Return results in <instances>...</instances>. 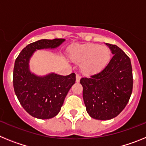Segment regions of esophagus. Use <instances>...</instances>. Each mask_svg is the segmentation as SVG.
I'll return each mask as SVG.
<instances>
[{
	"mask_svg": "<svg viewBox=\"0 0 146 146\" xmlns=\"http://www.w3.org/2000/svg\"><path fill=\"white\" fill-rule=\"evenodd\" d=\"M80 79H81L80 76L79 74H77V75H76V82H79L80 80Z\"/></svg>",
	"mask_w": 146,
	"mask_h": 146,
	"instance_id": "obj_1",
	"label": "esophagus"
}]
</instances>
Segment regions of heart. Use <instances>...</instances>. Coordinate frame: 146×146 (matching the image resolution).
<instances>
[{"instance_id": "heart-1", "label": "heart", "mask_w": 146, "mask_h": 146, "mask_svg": "<svg viewBox=\"0 0 146 146\" xmlns=\"http://www.w3.org/2000/svg\"><path fill=\"white\" fill-rule=\"evenodd\" d=\"M70 56L74 61L81 63L80 69L83 74L92 75L106 68L111 58V51L107 46L89 43L73 47Z\"/></svg>"}]
</instances>
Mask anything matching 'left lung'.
I'll return each mask as SVG.
<instances>
[{
    "label": "left lung",
    "mask_w": 146,
    "mask_h": 146,
    "mask_svg": "<svg viewBox=\"0 0 146 146\" xmlns=\"http://www.w3.org/2000/svg\"><path fill=\"white\" fill-rule=\"evenodd\" d=\"M113 55L106 68L90 77H82V96L91 118L110 120L125 108L132 92L131 60L121 48L106 44Z\"/></svg>",
    "instance_id": "obj_1"
}]
</instances>
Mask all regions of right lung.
<instances>
[{"label": "right lung", "instance_id": "add662e5", "mask_svg": "<svg viewBox=\"0 0 146 146\" xmlns=\"http://www.w3.org/2000/svg\"><path fill=\"white\" fill-rule=\"evenodd\" d=\"M64 38L41 39L29 44L17 58L13 72V86L18 100L27 113L34 118L49 119L57 115L76 75L50 73L38 76L31 72L30 59L37 50L55 49Z\"/></svg>", "mask_w": 146, "mask_h": 146}]
</instances>
